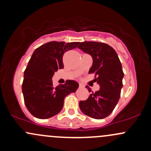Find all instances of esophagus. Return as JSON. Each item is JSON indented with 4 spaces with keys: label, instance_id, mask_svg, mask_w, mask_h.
<instances>
[{
    "label": "esophagus",
    "instance_id": "esophagus-1",
    "mask_svg": "<svg viewBox=\"0 0 151 151\" xmlns=\"http://www.w3.org/2000/svg\"><path fill=\"white\" fill-rule=\"evenodd\" d=\"M79 85H80V88H83L84 87H85V86H84V85H82V84H81V83Z\"/></svg>",
    "mask_w": 151,
    "mask_h": 151
}]
</instances>
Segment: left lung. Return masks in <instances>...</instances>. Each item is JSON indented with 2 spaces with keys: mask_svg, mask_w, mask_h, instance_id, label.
<instances>
[{
  "mask_svg": "<svg viewBox=\"0 0 151 151\" xmlns=\"http://www.w3.org/2000/svg\"><path fill=\"white\" fill-rule=\"evenodd\" d=\"M78 48L90 55L93 65L89 74L95 73L100 90L92 93L88 100L80 102V108L85 115L101 119L111 114L120 98L123 87L124 73L116 52L112 47L98 42H82ZM89 93L91 88L86 86Z\"/></svg>",
  "mask_w": 151,
  "mask_h": 151,
  "instance_id": "left-lung-1",
  "label": "left lung"
}]
</instances>
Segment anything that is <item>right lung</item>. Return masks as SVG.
<instances>
[{
	"instance_id": "obj_1",
	"label": "right lung",
	"mask_w": 151,
	"mask_h": 151,
	"mask_svg": "<svg viewBox=\"0 0 151 151\" xmlns=\"http://www.w3.org/2000/svg\"><path fill=\"white\" fill-rule=\"evenodd\" d=\"M79 44L52 41L33 52L24 73L22 93L28 111L36 118L45 119L59 113L65 97L79 88L74 80H67L65 85L55 88L52 81L55 71L63 68V53Z\"/></svg>"
}]
</instances>
